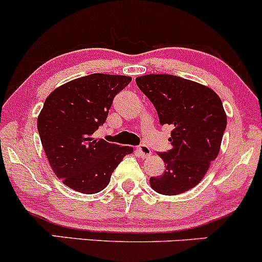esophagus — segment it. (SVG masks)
Here are the masks:
<instances>
[{"mask_svg":"<svg viewBox=\"0 0 262 262\" xmlns=\"http://www.w3.org/2000/svg\"><path fill=\"white\" fill-rule=\"evenodd\" d=\"M136 151H137V152H139V155L142 157V159H145V157L150 156V155H151L150 147H148V146H146V145H140V146H137Z\"/></svg>","mask_w":262,"mask_h":262,"instance_id":"esophagus-1","label":"esophagus"}]
</instances>
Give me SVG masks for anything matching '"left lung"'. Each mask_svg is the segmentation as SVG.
<instances>
[{"mask_svg": "<svg viewBox=\"0 0 262 262\" xmlns=\"http://www.w3.org/2000/svg\"><path fill=\"white\" fill-rule=\"evenodd\" d=\"M139 89L156 108L161 125H171V148L159 156L165 172L150 179L162 195H179L195 187L217 157L226 128L220 97L209 87L173 75L136 78Z\"/></svg>", "mask_w": 262, "mask_h": 262, "instance_id": "8db88e82", "label": "left lung"}]
</instances>
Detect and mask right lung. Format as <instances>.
<instances>
[{
  "instance_id": "obj_1",
  "label": "right lung",
  "mask_w": 262,
  "mask_h": 262,
  "mask_svg": "<svg viewBox=\"0 0 262 262\" xmlns=\"http://www.w3.org/2000/svg\"><path fill=\"white\" fill-rule=\"evenodd\" d=\"M131 82L120 75L92 74L57 87L46 98L37 130L53 172L66 186L96 193L134 148L94 139L105 123L115 96Z\"/></svg>"
}]
</instances>
